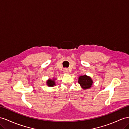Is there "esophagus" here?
<instances>
[{"label":"esophagus","mask_w":129,"mask_h":129,"mask_svg":"<svg viewBox=\"0 0 129 129\" xmlns=\"http://www.w3.org/2000/svg\"><path fill=\"white\" fill-rule=\"evenodd\" d=\"M69 70L68 69H67V68H65V69H64V72L65 74H68L69 73Z\"/></svg>","instance_id":"34e87169"}]
</instances>
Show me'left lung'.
<instances>
[{"instance_id": "1", "label": "left lung", "mask_w": 129, "mask_h": 129, "mask_svg": "<svg viewBox=\"0 0 129 129\" xmlns=\"http://www.w3.org/2000/svg\"><path fill=\"white\" fill-rule=\"evenodd\" d=\"M78 83L81 85L82 88L84 89L90 88L93 84V81L91 78L86 75L81 76L78 78Z\"/></svg>"}]
</instances>
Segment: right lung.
<instances>
[{"label": "right lung", "mask_w": 129, "mask_h": 129, "mask_svg": "<svg viewBox=\"0 0 129 129\" xmlns=\"http://www.w3.org/2000/svg\"><path fill=\"white\" fill-rule=\"evenodd\" d=\"M47 84L49 87H53L55 85L54 81L52 80H50V79L47 81Z\"/></svg>", "instance_id": "1"}]
</instances>
